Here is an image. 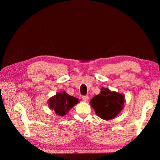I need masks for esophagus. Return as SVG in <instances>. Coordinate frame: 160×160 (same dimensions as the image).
Segmentation results:
<instances>
[{
	"label": "esophagus",
	"mask_w": 160,
	"mask_h": 160,
	"mask_svg": "<svg viewBox=\"0 0 160 160\" xmlns=\"http://www.w3.org/2000/svg\"><path fill=\"white\" fill-rule=\"evenodd\" d=\"M82 100L84 102H87L88 100H89V96H82Z\"/></svg>",
	"instance_id": "esophagus-1"
}]
</instances>
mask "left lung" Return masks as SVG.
I'll return each instance as SVG.
<instances>
[{
    "label": "left lung",
    "mask_w": 160,
    "mask_h": 160,
    "mask_svg": "<svg viewBox=\"0 0 160 160\" xmlns=\"http://www.w3.org/2000/svg\"><path fill=\"white\" fill-rule=\"evenodd\" d=\"M125 97L123 94L102 87L100 93L90 101L98 117L105 120L115 118L123 109Z\"/></svg>",
    "instance_id": "left-lung-1"
}]
</instances>
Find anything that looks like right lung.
Listing matches in <instances>:
<instances>
[{
  "label": "right lung",
  "mask_w": 160,
  "mask_h": 160,
  "mask_svg": "<svg viewBox=\"0 0 160 160\" xmlns=\"http://www.w3.org/2000/svg\"><path fill=\"white\" fill-rule=\"evenodd\" d=\"M78 102V98L71 96L64 91L50 98L48 100V106L51 109L54 110L58 115L64 116Z\"/></svg>",
  "instance_id": "1"
}]
</instances>
